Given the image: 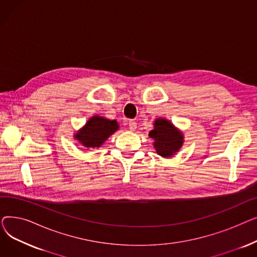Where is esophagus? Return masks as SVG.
Wrapping results in <instances>:
<instances>
[{
  "mask_svg": "<svg viewBox=\"0 0 257 257\" xmlns=\"http://www.w3.org/2000/svg\"><path fill=\"white\" fill-rule=\"evenodd\" d=\"M129 129L131 130V131H134L137 129V123L134 120H130L129 121Z\"/></svg>",
  "mask_w": 257,
  "mask_h": 257,
  "instance_id": "34e87169",
  "label": "esophagus"
}]
</instances>
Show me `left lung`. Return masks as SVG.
I'll return each instance as SVG.
<instances>
[{"instance_id":"obj_1","label":"left lung","mask_w":257,"mask_h":257,"mask_svg":"<svg viewBox=\"0 0 257 257\" xmlns=\"http://www.w3.org/2000/svg\"><path fill=\"white\" fill-rule=\"evenodd\" d=\"M149 137L154 140V148L158 155L165 158L172 157L177 153L183 145V134L166 118H156L154 129L149 132Z\"/></svg>"}]
</instances>
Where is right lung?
<instances>
[{"instance_id":"1","label":"right lung","mask_w":257,"mask_h":257,"mask_svg":"<svg viewBox=\"0 0 257 257\" xmlns=\"http://www.w3.org/2000/svg\"><path fill=\"white\" fill-rule=\"evenodd\" d=\"M118 129L115 119H108L103 116H91L86 124L75 133V140L86 149L99 148L104 142Z\"/></svg>"}]
</instances>
